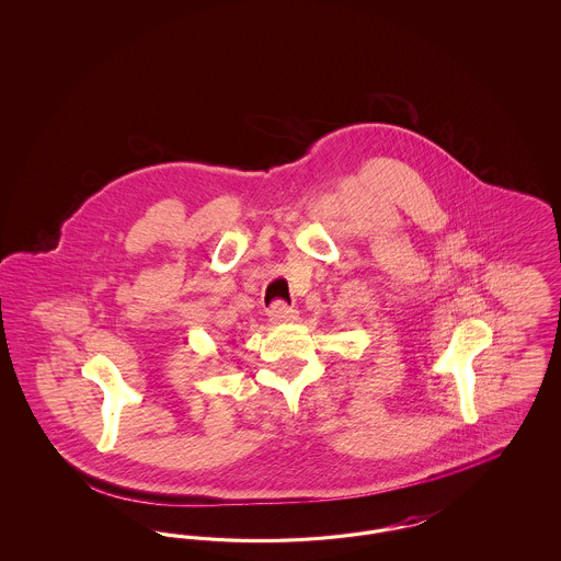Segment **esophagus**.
<instances>
[{
    "label": "esophagus",
    "instance_id": "esophagus-1",
    "mask_svg": "<svg viewBox=\"0 0 561 561\" xmlns=\"http://www.w3.org/2000/svg\"><path fill=\"white\" fill-rule=\"evenodd\" d=\"M268 320L273 321V323H282V321H294L296 320V311L290 309V307H286L284 302H273L271 305V309H268Z\"/></svg>",
    "mask_w": 561,
    "mask_h": 561
}]
</instances>
